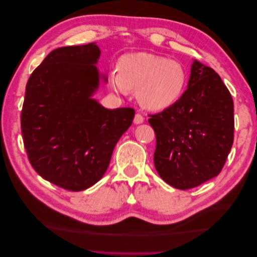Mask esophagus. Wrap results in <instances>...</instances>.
<instances>
[{
	"instance_id": "1",
	"label": "esophagus",
	"mask_w": 257,
	"mask_h": 257,
	"mask_svg": "<svg viewBox=\"0 0 257 257\" xmlns=\"http://www.w3.org/2000/svg\"><path fill=\"white\" fill-rule=\"evenodd\" d=\"M144 116L141 113H136L135 114V118H134V123L135 124H141L144 122Z\"/></svg>"
}]
</instances>
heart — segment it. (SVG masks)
I'll use <instances>...</instances> for the list:
<instances>
[{"instance_id":"obj_1","label":"heart","mask_w":257,"mask_h":257,"mask_svg":"<svg viewBox=\"0 0 257 257\" xmlns=\"http://www.w3.org/2000/svg\"><path fill=\"white\" fill-rule=\"evenodd\" d=\"M113 88L118 91L137 90L136 97L146 109L160 111L175 105L188 84L184 66L174 60L148 52L124 56L119 72L111 75Z\"/></svg>"}]
</instances>
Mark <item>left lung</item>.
I'll use <instances>...</instances> for the list:
<instances>
[{
  "instance_id": "8db88e82",
  "label": "left lung",
  "mask_w": 257,
  "mask_h": 257,
  "mask_svg": "<svg viewBox=\"0 0 257 257\" xmlns=\"http://www.w3.org/2000/svg\"><path fill=\"white\" fill-rule=\"evenodd\" d=\"M149 116L155 169L166 183L188 190L221 173L234 142V103L211 67L194 60L182 97Z\"/></svg>"
}]
</instances>
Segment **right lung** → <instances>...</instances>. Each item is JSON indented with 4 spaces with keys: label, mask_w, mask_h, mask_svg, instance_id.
I'll return each instance as SVG.
<instances>
[{
    "label": "right lung",
    "mask_w": 257,
    "mask_h": 257,
    "mask_svg": "<svg viewBox=\"0 0 257 257\" xmlns=\"http://www.w3.org/2000/svg\"><path fill=\"white\" fill-rule=\"evenodd\" d=\"M95 43L52 50L30 76L21 133L35 172L78 192L102 179L114 146L133 122V108L106 109L91 98L100 76Z\"/></svg>",
    "instance_id": "add662e5"
}]
</instances>
